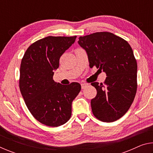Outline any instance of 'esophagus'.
Segmentation results:
<instances>
[{"mask_svg":"<svg viewBox=\"0 0 153 153\" xmlns=\"http://www.w3.org/2000/svg\"><path fill=\"white\" fill-rule=\"evenodd\" d=\"M88 86V84H86V83H84V84H81V86H82V89H85L86 88V87Z\"/></svg>","mask_w":153,"mask_h":153,"instance_id":"1","label":"esophagus"}]
</instances>
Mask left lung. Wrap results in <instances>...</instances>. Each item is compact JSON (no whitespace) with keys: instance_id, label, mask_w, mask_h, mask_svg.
I'll use <instances>...</instances> for the list:
<instances>
[{"instance_id":"1","label":"left lung","mask_w":153,"mask_h":153,"mask_svg":"<svg viewBox=\"0 0 153 153\" xmlns=\"http://www.w3.org/2000/svg\"><path fill=\"white\" fill-rule=\"evenodd\" d=\"M78 44L86 51L90 67L96 66L107 76L104 84H91L97 91L90 102L93 115L103 122L119 120L136 94L137 62L132 48L122 38L107 32L80 36Z\"/></svg>"}]
</instances>
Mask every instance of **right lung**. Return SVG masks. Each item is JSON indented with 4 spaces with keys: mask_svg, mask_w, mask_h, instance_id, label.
I'll use <instances>...</instances> for the list:
<instances>
[{
    "mask_svg": "<svg viewBox=\"0 0 153 153\" xmlns=\"http://www.w3.org/2000/svg\"><path fill=\"white\" fill-rule=\"evenodd\" d=\"M77 36H48L31 45L20 66L19 89L31 114L41 123L58 127L71 116V103L81 90L79 83L64 86L53 79L61 56Z\"/></svg>",
    "mask_w": 153,
    "mask_h": 153,
    "instance_id": "add662e5",
    "label": "right lung"
}]
</instances>
